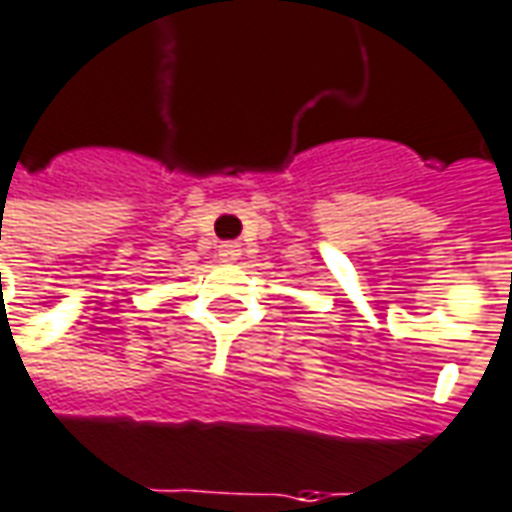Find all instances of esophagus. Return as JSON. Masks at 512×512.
Instances as JSON below:
<instances>
[{"instance_id": "esophagus-1", "label": "esophagus", "mask_w": 512, "mask_h": 512, "mask_svg": "<svg viewBox=\"0 0 512 512\" xmlns=\"http://www.w3.org/2000/svg\"><path fill=\"white\" fill-rule=\"evenodd\" d=\"M218 257H221L224 263H235V260L241 257V246H238V243H221V246H218Z\"/></svg>"}]
</instances>
